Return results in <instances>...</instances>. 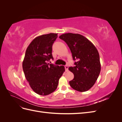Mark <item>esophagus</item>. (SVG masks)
<instances>
[{
    "label": "esophagus",
    "mask_w": 122,
    "mask_h": 122,
    "mask_svg": "<svg viewBox=\"0 0 122 122\" xmlns=\"http://www.w3.org/2000/svg\"><path fill=\"white\" fill-rule=\"evenodd\" d=\"M68 68H69V67H68V66L67 65H66V66H65V70H66V71H68Z\"/></svg>",
    "instance_id": "34e87169"
}]
</instances>
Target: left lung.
<instances>
[{"mask_svg":"<svg viewBox=\"0 0 122 122\" xmlns=\"http://www.w3.org/2000/svg\"><path fill=\"white\" fill-rule=\"evenodd\" d=\"M59 38L67 43L73 60H78L75 62L74 67L69 68L74 75L73 79L69 81L70 86L80 92L88 91L95 83L101 71L97 48L87 38L80 34L67 33Z\"/></svg>","mask_w":122,"mask_h":122,"instance_id":"1","label":"left lung"}]
</instances>
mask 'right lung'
<instances>
[{
    "instance_id": "right-lung-1",
    "label": "right lung",
    "mask_w": 122,
    "mask_h": 122,
    "mask_svg": "<svg viewBox=\"0 0 122 122\" xmlns=\"http://www.w3.org/2000/svg\"><path fill=\"white\" fill-rule=\"evenodd\" d=\"M57 34L50 33L36 37L26 50L22 67L25 78L35 93L46 96L56 89L64 66L48 63L52 55V45Z\"/></svg>"
}]
</instances>
